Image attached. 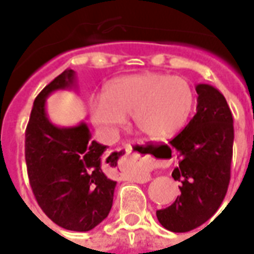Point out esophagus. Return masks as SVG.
<instances>
[{
    "mask_svg": "<svg viewBox=\"0 0 254 254\" xmlns=\"http://www.w3.org/2000/svg\"><path fill=\"white\" fill-rule=\"evenodd\" d=\"M134 151V145L133 144H125L121 148L116 149L113 154L110 155L111 158L114 159H121V158H129L130 154ZM118 170L121 171L122 176H127V178H130L134 182H138V184H145L151 180V176H149L148 170H147V166L143 165V163H137V166L134 167H129V169H125L124 166H118Z\"/></svg>",
    "mask_w": 254,
    "mask_h": 254,
    "instance_id": "esophagus-1",
    "label": "esophagus"
}]
</instances>
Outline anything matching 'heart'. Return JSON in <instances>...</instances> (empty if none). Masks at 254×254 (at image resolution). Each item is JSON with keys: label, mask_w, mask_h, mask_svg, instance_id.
Wrapping results in <instances>:
<instances>
[{"label": "heart", "mask_w": 254, "mask_h": 254, "mask_svg": "<svg viewBox=\"0 0 254 254\" xmlns=\"http://www.w3.org/2000/svg\"><path fill=\"white\" fill-rule=\"evenodd\" d=\"M194 94L185 78L162 73H138L113 80L103 98L89 103L91 120L106 134L116 133L132 114L138 132L151 140H166L187 125Z\"/></svg>", "instance_id": "b5f03b06"}]
</instances>
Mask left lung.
<instances>
[{
  "label": "left lung",
  "instance_id": "left-lung-1",
  "mask_svg": "<svg viewBox=\"0 0 254 254\" xmlns=\"http://www.w3.org/2000/svg\"><path fill=\"white\" fill-rule=\"evenodd\" d=\"M196 114L170 144L178 151L171 177L181 182V194L170 207L156 211L159 223L187 233L205 223L227 193L233 159V114L223 94L209 84H197Z\"/></svg>",
  "mask_w": 254,
  "mask_h": 254
}]
</instances>
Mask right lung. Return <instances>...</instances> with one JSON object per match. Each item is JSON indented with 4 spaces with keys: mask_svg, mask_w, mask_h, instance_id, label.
Wrapping results in <instances>:
<instances>
[{
    "mask_svg": "<svg viewBox=\"0 0 254 254\" xmlns=\"http://www.w3.org/2000/svg\"><path fill=\"white\" fill-rule=\"evenodd\" d=\"M76 87V72L64 70L36 96L25 130V163L36 201L58 226L89 231L110 212L117 181L107 177V145L91 140L85 122L57 127L46 113L56 91Z\"/></svg>",
    "mask_w": 254,
    "mask_h": 254,
    "instance_id": "add662e5",
    "label": "right lung"
}]
</instances>
